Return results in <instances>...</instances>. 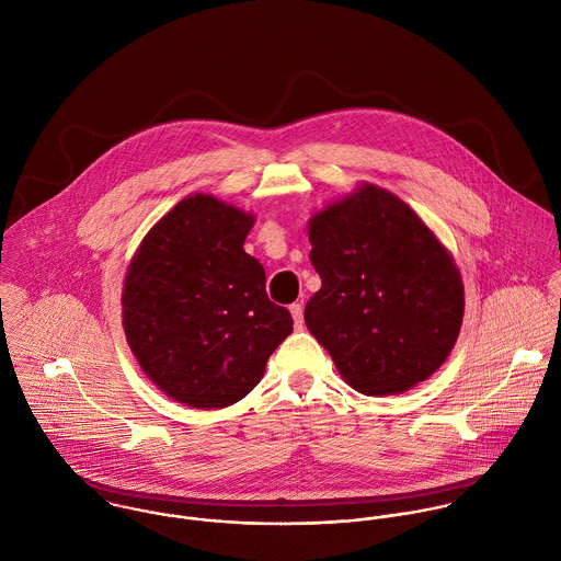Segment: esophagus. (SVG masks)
Returning a JSON list of instances; mask_svg holds the SVG:
<instances>
[{
  "label": "esophagus",
  "mask_w": 561,
  "mask_h": 561,
  "mask_svg": "<svg viewBox=\"0 0 561 561\" xmlns=\"http://www.w3.org/2000/svg\"><path fill=\"white\" fill-rule=\"evenodd\" d=\"M289 311H291V318H294L296 328H298V330H302V323H305V316H302V305H291V307H289Z\"/></svg>",
  "instance_id": "esophagus-1"
}]
</instances>
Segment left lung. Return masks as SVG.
Here are the masks:
<instances>
[{"label": "left lung", "instance_id": "1", "mask_svg": "<svg viewBox=\"0 0 561 561\" xmlns=\"http://www.w3.org/2000/svg\"><path fill=\"white\" fill-rule=\"evenodd\" d=\"M309 241L321 289L305 321L343 380L365 396L427 380L465 318L449 250L401 198L371 183L318 211Z\"/></svg>", "mask_w": 561, "mask_h": 561}]
</instances>
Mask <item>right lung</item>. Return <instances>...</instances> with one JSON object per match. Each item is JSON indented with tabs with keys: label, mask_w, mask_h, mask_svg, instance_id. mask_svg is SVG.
Here are the masks:
<instances>
[{
	"label": "right lung",
	"mask_w": 561,
	"mask_h": 561,
	"mask_svg": "<svg viewBox=\"0 0 561 561\" xmlns=\"http://www.w3.org/2000/svg\"><path fill=\"white\" fill-rule=\"evenodd\" d=\"M252 214L194 194L136 250L123 289V328L142 371L192 408H225L263 378L294 320L265 294L263 265L243 250Z\"/></svg>",
	"instance_id": "right-lung-1"
}]
</instances>
